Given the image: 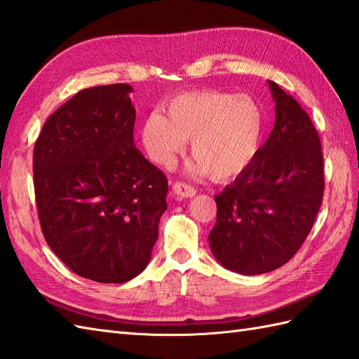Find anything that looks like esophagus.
<instances>
[{
    "label": "esophagus",
    "mask_w": 359,
    "mask_h": 359,
    "mask_svg": "<svg viewBox=\"0 0 359 359\" xmlns=\"http://www.w3.org/2000/svg\"><path fill=\"white\" fill-rule=\"evenodd\" d=\"M172 191L180 197H194L196 193H197V189L189 184H185V182H174Z\"/></svg>",
    "instance_id": "1"
}]
</instances>
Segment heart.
<instances>
[{
    "label": "heart",
    "mask_w": 359,
    "mask_h": 359,
    "mask_svg": "<svg viewBox=\"0 0 359 359\" xmlns=\"http://www.w3.org/2000/svg\"><path fill=\"white\" fill-rule=\"evenodd\" d=\"M166 117L152 112L144 118L140 137L148 157L171 166L187 140L197 171L224 180L243 172L261 149L264 114L248 95L220 90H193L165 106Z\"/></svg>",
    "instance_id": "obj_1"
}]
</instances>
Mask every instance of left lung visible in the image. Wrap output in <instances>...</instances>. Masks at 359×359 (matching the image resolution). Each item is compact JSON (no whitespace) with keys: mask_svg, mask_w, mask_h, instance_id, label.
Returning <instances> with one entry per match:
<instances>
[{"mask_svg":"<svg viewBox=\"0 0 359 359\" xmlns=\"http://www.w3.org/2000/svg\"><path fill=\"white\" fill-rule=\"evenodd\" d=\"M276 121L245 171L215 196L208 241L225 269L262 274L292 259L309 236L324 196L321 140L309 114L269 81Z\"/></svg>","mask_w":359,"mask_h":359,"instance_id":"obj_1","label":"left lung"}]
</instances>
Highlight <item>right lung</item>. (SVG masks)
I'll return each instance as SVG.
<instances>
[{
	"label": "right lung",
	"mask_w": 359,
	"mask_h": 359,
	"mask_svg": "<svg viewBox=\"0 0 359 359\" xmlns=\"http://www.w3.org/2000/svg\"><path fill=\"white\" fill-rule=\"evenodd\" d=\"M125 83L83 89L46 120L34 188L50 250L79 276L121 284L151 259L168 180L134 144Z\"/></svg>",
	"instance_id": "1"
}]
</instances>
